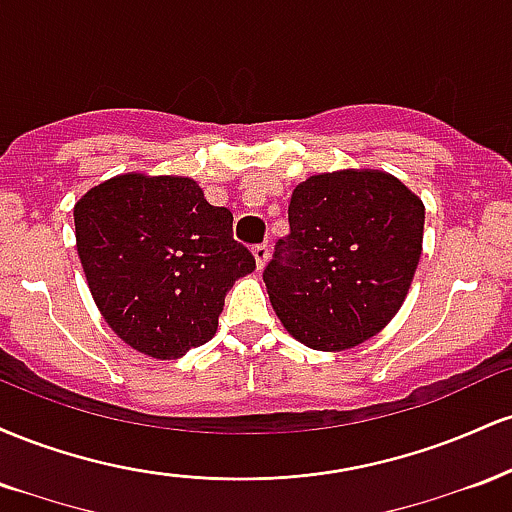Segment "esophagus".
I'll return each mask as SVG.
<instances>
[{"instance_id":"obj_1","label":"esophagus","mask_w":512,"mask_h":512,"mask_svg":"<svg viewBox=\"0 0 512 512\" xmlns=\"http://www.w3.org/2000/svg\"><path fill=\"white\" fill-rule=\"evenodd\" d=\"M252 255H255L257 269H264V264H267V257H269V248H267V245L257 243L255 248H252Z\"/></svg>"}]
</instances>
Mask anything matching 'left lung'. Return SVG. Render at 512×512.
Listing matches in <instances>:
<instances>
[{
	"label": "left lung",
	"instance_id": "left-lung-1",
	"mask_svg": "<svg viewBox=\"0 0 512 512\" xmlns=\"http://www.w3.org/2000/svg\"><path fill=\"white\" fill-rule=\"evenodd\" d=\"M424 219V202L383 170L310 175L262 274L281 325L317 351L375 337L407 298Z\"/></svg>",
	"mask_w": 512,
	"mask_h": 512
}]
</instances>
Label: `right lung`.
Segmentation results:
<instances>
[{
  "label": "right lung",
  "mask_w": 512,
  "mask_h": 512,
  "mask_svg": "<svg viewBox=\"0 0 512 512\" xmlns=\"http://www.w3.org/2000/svg\"><path fill=\"white\" fill-rule=\"evenodd\" d=\"M76 250L117 337L151 358L185 356L219 327L223 301L255 269L233 214L180 175H117L74 204Z\"/></svg>",
  "instance_id": "1"
}]
</instances>
